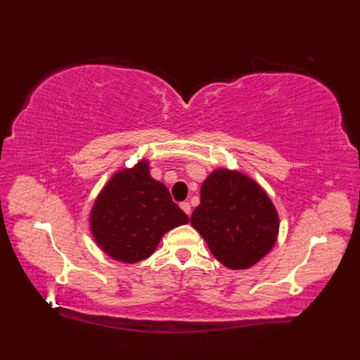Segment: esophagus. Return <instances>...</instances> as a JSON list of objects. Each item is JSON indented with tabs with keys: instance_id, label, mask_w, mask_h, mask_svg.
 Returning <instances> with one entry per match:
<instances>
[{
	"instance_id": "1",
	"label": "esophagus",
	"mask_w": 360,
	"mask_h": 360,
	"mask_svg": "<svg viewBox=\"0 0 360 360\" xmlns=\"http://www.w3.org/2000/svg\"><path fill=\"white\" fill-rule=\"evenodd\" d=\"M180 207H181V210H183L184 213H186L188 216H191V212H192V210H191V204H189V202H181Z\"/></svg>"
}]
</instances>
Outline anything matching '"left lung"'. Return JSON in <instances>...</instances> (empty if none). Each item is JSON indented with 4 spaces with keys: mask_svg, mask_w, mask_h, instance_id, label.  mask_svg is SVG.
I'll return each mask as SVG.
<instances>
[{
    "mask_svg": "<svg viewBox=\"0 0 360 360\" xmlns=\"http://www.w3.org/2000/svg\"><path fill=\"white\" fill-rule=\"evenodd\" d=\"M217 261L234 270L254 266L276 243L279 216L266 191L245 174L214 169L191 217Z\"/></svg>",
    "mask_w": 360,
    "mask_h": 360,
    "instance_id": "8db88e82",
    "label": "left lung"
}]
</instances>
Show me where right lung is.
Returning <instances> with one entry per match:
<instances>
[{
  "instance_id": "1",
  "label": "right lung",
  "mask_w": 360,
  "mask_h": 360,
  "mask_svg": "<svg viewBox=\"0 0 360 360\" xmlns=\"http://www.w3.org/2000/svg\"><path fill=\"white\" fill-rule=\"evenodd\" d=\"M188 222L165 184L151 179L148 160L115 172L90 213L96 243L106 255L129 264L148 258L163 234Z\"/></svg>"
}]
</instances>
